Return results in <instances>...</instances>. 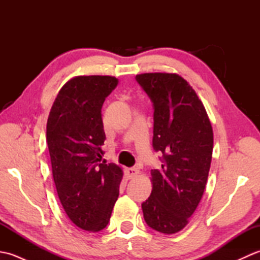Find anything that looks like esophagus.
<instances>
[{
	"instance_id": "1",
	"label": "esophagus",
	"mask_w": 260,
	"mask_h": 260,
	"mask_svg": "<svg viewBox=\"0 0 260 260\" xmlns=\"http://www.w3.org/2000/svg\"><path fill=\"white\" fill-rule=\"evenodd\" d=\"M139 173H140V171L137 170V169H135V168H132V169H127L126 170V175H127V178H128V179L136 178V176L139 175Z\"/></svg>"
}]
</instances>
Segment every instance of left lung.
<instances>
[{
    "mask_svg": "<svg viewBox=\"0 0 260 260\" xmlns=\"http://www.w3.org/2000/svg\"><path fill=\"white\" fill-rule=\"evenodd\" d=\"M136 80L154 105L153 147L163 154L151 171L152 193L142 203L148 227L164 235L189 223L206 189L213 131L194 89L178 74L147 73Z\"/></svg>",
    "mask_w": 260,
    "mask_h": 260,
    "instance_id": "obj_1",
    "label": "left lung"
}]
</instances>
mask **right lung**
Returning <instances> with one entry per match:
<instances>
[{
	"mask_svg": "<svg viewBox=\"0 0 260 260\" xmlns=\"http://www.w3.org/2000/svg\"><path fill=\"white\" fill-rule=\"evenodd\" d=\"M118 80L76 76L59 90L47 121L52 175L66 213L77 227L98 233L109 222L123 170L103 162L102 107Z\"/></svg>",
	"mask_w": 260,
	"mask_h": 260,
	"instance_id": "right-lung-1",
	"label": "right lung"
}]
</instances>
